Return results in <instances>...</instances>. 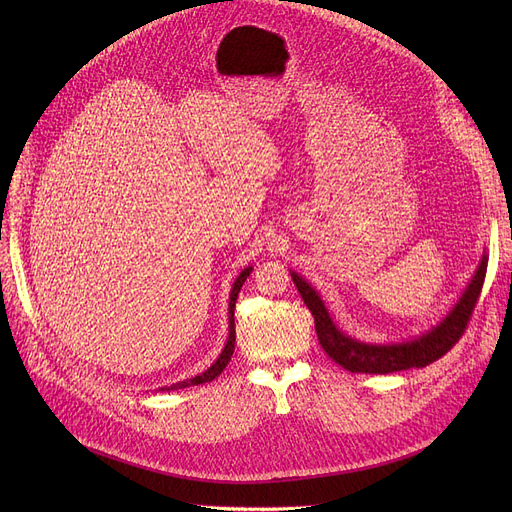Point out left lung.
Segmentation results:
<instances>
[{
    "mask_svg": "<svg viewBox=\"0 0 512 512\" xmlns=\"http://www.w3.org/2000/svg\"><path fill=\"white\" fill-rule=\"evenodd\" d=\"M488 270V255H483L473 280L469 282L463 297L452 307V311L434 326L427 334L411 340V342H398V344H367L346 336L336 328L324 301L319 299L317 290L305 282L299 274L290 272L292 282L297 284L305 305L309 307L315 319V332L319 344L332 361L340 367L353 371V373H392L411 367H425L429 363L444 357L450 348L459 342L463 336L475 303L479 299V292L486 280Z\"/></svg>",
    "mask_w": 512,
    "mask_h": 512,
    "instance_id": "obj_1",
    "label": "left lung"
}]
</instances>
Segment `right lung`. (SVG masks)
I'll use <instances>...</instances> for the list:
<instances>
[{"label":"right lung","instance_id":"obj_1","mask_svg":"<svg viewBox=\"0 0 512 512\" xmlns=\"http://www.w3.org/2000/svg\"><path fill=\"white\" fill-rule=\"evenodd\" d=\"M251 270L253 267H245V270L240 272V276L234 280V284H232V292H230V305H228V319H230V324H228V340H226V346H224V351L220 353V357L215 359V363L209 367V369H205L201 375H195V378H191V380H184V382H178V384H172V386H164V388H159L161 392H166V390H178V388H188V386H199V384H205V382H211V380H215L218 378V375L226 369V365H228V361H230V357H232V353H234V342H236V330H234V307H236V297H238V292H240V288H242V284H245V280H247V276L251 274Z\"/></svg>","mask_w":512,"mask_h":512}]
</instances>
